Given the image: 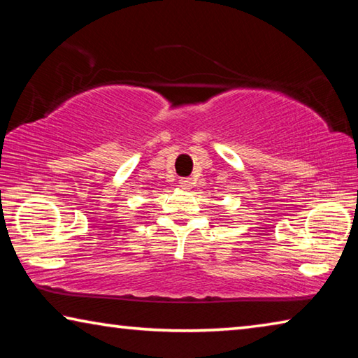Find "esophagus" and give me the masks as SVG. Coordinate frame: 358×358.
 Segmentation results:
<instances>
[{
	"label": "esophagus",
	"mask_w": 358,
	"mask_h": 358,
	"mask_svg": "<svg viewBox=\"0 0 358 358\" xmlns=\"http://www.w3.org/2000/svg\"><path fill=\"white\" fill-rule=\"evenodd\" d=\"M180 186L183 187V189H189V187L192 186L191 178H181V180H180Z\"/></svg>",
	"instance_id": "1"
}]
</instances>
